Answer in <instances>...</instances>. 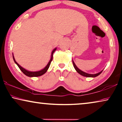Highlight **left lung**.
I'll return each instance as SVG.
<instances>
[{
    "label": "left lung",
    "mask_w": 122,
    "mask_h": 122,
    "mask_svg": "<svg viewBox=\"0 0 122 122\" xmlns=\"http://www.w3.org/2000/svg\"><path fill=\"white\" fill-rule=\"evenodd\" d=\"M73 66H74L75 69L76 71L79 73V74H80V75H82V76H86V77H91V78H94V77H96V76H98V75L101 74L102 71H100L99 73H97V74H88V73L84 72V71H81L80 69H79L78 68V67H77L76 65L75 64L74 62L73 61Z\"/></svg>",
    "instance_id": "obj_1"
}]
</instances>
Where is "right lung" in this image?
I'll return each instance as SVG.
<instances>
[{
  "instance_id": "add662e5",
  "label": "right lung",
  "mask_w": 122,
  "mask_h": 122,
  "mask_svg": "<svg viewBox=\"0 0 122 122\" xmlns=\"http://www.w3.org/2000/svg\"><path fill=\"white\" fill-rule=\"evenodd\" d=\"M56 50V48H55V49H54L53 51L51 52V60H50V61H49V62L47 64V65L46 66L44 67L43 69H42V70L39 71H27L25 69H24V68H23L22 67H21L20 65H19L18 63L15 60V57H14V56H13V60H14L16 64L18 66V67L19 68V69H20V71H22V72L24 73V74L26 75V76H29V77H37V76H41L43 74H44V73H46V71H47V70L49 68V67L50 66V65H51V62L52 61V60H53V53H54V51H55Z\"/></svg>"
}]
</instances>
